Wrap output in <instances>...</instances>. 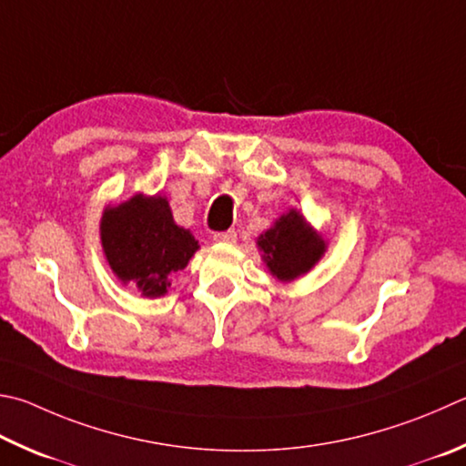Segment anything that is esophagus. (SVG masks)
<instances>
[{"label": "esophagus", "mask_w": 466, "mask_h": 466, "mask_svg": "<svg viewBox=\"0 0 466 466\" xmlns=\"http://www.w3.org/2000/svg\"><path fill=\"white\" fill-rule=\"evenodd\" d=\"M236 238H238V234H236V230H226V232H216L214 234V240L216 242H236Z\"/></svg>", "instance_id": "1"}]
</instances>
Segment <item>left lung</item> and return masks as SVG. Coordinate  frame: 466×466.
<instances>
[{"label":"left lung","instance_id":"left-lung-1","mask_svg":"<svg viewBox=\"0 0 466 466\" xmlns=\"http://www.w3.org/2000/svg\"><path fill=\"white\" fill-rule=\"evenodd\" d=\"M258 248L265 252L267 267L281 281H291L316 265L324 255L326 244L306 224L299 211L291 209L281 216L275 226L260 234Z\"/></svg>","mask_w":466,"mask_h":466}]
</instances>
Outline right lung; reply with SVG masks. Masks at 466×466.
<instances>
[{
	"label": "right lung",
	"mask_w": 466,
	"mask_h": 466,
	"mask_svg": "<svg viewBox=\"0 0 466 466\" xmlns=\"http://www.w3.org/2000/svg\"><path fill=\"white\" fill-rule=\"evenodd\" d=\"M101 244L117 279L134 283L147 298L167 293L168 277L187 267L198 240L175 224L165 198L134 196L106 209L101 218Z\"/></svg>",
	"instance_id": "1"
}]
</instances>
